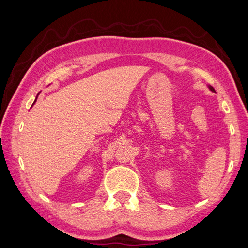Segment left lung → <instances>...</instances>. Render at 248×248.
Returning a JSON list of instances; mask_svg holds the SVG:
<instances>
[{"instance_id": "8db88e82", "label": "left lung", "mask_w": 248, "mask_h": 248, "mask_svg": "<svg viewBox=\"0 0 248 248\" xmlns=\"http://www.w3.org/2000/svg\"><path fill=\"white\" fill-rule=\"evenodd\" d=\"M208 88H210L212 91H214L215 92V90H214V88H213V87L212 86H210V87H208Z\"/></svg>"}]
</instances>
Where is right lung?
Masks as SVG:
<instances>
[{"instance_id": "right-lung-1", "label": "right lung", "mask_w": 248, "mask_h": 248, "mask_svg": "<svg viewBox=\"0 0 248 248\" xmlns=\"http://www.w3.org/2000/svg\"><path fill=\"white\" fill-rule=\"evenodd\" d=\"M36 99H37V96H36ZM36 101V100H35ZM35 101H34V102H35Z\"/></svg>"}]
</instances>
